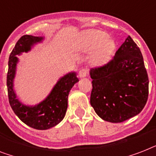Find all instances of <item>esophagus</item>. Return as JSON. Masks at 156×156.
Masks as SVG:
<instances>
[{"label":"esophagus","mask_w":156,"mask_h":156,"mask_svg":"<svg viewBox=\"0 0 156 156\" xmlns=\"http://www.w3.org/2000/svg\"><path fill=\"white\" fill-rule=\"evenodd\" d=\"M78 74H79V77H80V78H85V77H87V75H88V69H81L80 70H79Z\"/></svg>","instance_id":"esophagus-1"}]
</instances>
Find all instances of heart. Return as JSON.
Wrapping results in <instances>:
<instances>
[{"label": "heart", "mask_w": 156, "mask_h": 156, "mask_svg": "<svg viewBox=\"0 0 156 156\" xmlns=\"http://www.w3.org/2000/svg\"><path fill=\"white\" fill-rule=\"evenodd\" d=\"M108 38V34L100 30H88L81 36L82 45L86 49L92 51L97 50L94 60L99 65L107 63L115 51V43Z\"/></svg>", "instance_id": "heart-1"}]
</instances>
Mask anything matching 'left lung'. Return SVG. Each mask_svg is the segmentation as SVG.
Here are the masks:
<instances>
[{
	"label": "left lung",
	"mask_w": 156,
	"mask_h": 156,
	"mask_svg": "<svg viewBox=\"0 0 156 156\" xmlns=\"http://www.w3.org/2000/svg\"><path fill=\"white\" fill-rule=\"evenodd\" d=\"M90 105L105 121L122 122L140 114L148 98L147 73L140 48L128 36L108 63L92 68Z\"/></svg>",
	"instance_id": "1"
}]
</instances>
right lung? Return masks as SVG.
Returning <instances> with one entry per match:
<instances>
[{"label":"right lung","mask_w":156,"mask_h":156,"mask_svg":"<svg viewBox=\"0 0 156 156\" xmlns=\"http://www.w3.org/2000/svg\"><path fill=\"white\" fill-rule=\"evenodd\" d=\"M41 37L24 35L19 39L9 58L7 88L9 102L12 111L27 126L37 130H47L56 126L64 119L68 105V95L74 85L78 82L76 73L71 72L59 79L47 98L39 104L29 107L20 102L13 90V79L18 58L16 55L30 51L31 46L42 41Z\"/></svg>","instance_id":"obj_1"}]
</instances>
